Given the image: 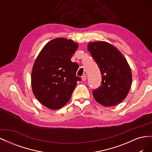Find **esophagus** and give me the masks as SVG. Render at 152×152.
<instances>
[{"label": "esophagus", "mask_w": 152, "mask_h": 152, "mask_svg": "<svg viewBox=\"0 0 152 152\" xmlns=\"http://www.w3.org/2000/svg\"><path fill=\"white\" fill-rule=\"evenodd\" d=\"M87 79V76L86 75H83L82 76V80L83 81H86Z\"/></svg>", "instance_id": "1"}]
</instances>
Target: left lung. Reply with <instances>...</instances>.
I'll use <instances>...</instances> for the list:
<instances>
[{"label": "left lung", "instance_id": "obj_1", "mask_svg": "<svg viewBox=\"0 0 152 152\" xmlns=\"http://www.w3.org/2000/svg\"><path fill=\"white\" fill-rule=\"evenodd\" d=\"M87 50L98 64L102 76V86L93 91L96 102L104 107L121 103L132 84L129 65L118 49L107 42H90Z\"/></svg>", "mask_w": 152, "mask_h": 152}]
</instances>
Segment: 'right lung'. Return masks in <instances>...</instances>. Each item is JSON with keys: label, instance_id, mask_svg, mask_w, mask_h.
I'll return each mask as SVG.
<instances>
[{"label": "right lung", "instance_id": "add662e5", "mask_svg": "<svg viewBox=\"0 0 152 152\" xmlns=\"http://www.w3.org/2000/svg\"><path fill=\"white\" fill-rule=\"evenodd\" d=\"M79 45L70 39L56 38L45 44L34 62L31 87L35 98L51 110L62 108L70 99L77 82V63L71 61Z\"/></svg>", "mask_w": 152, "mask_h": 152}]
</instances>
